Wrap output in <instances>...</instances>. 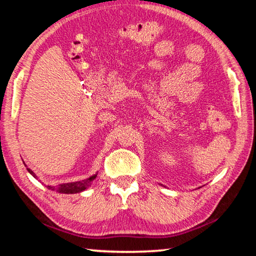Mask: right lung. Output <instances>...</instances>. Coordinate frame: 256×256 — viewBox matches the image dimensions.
I'll use <instances>...</instances> for the list:
<instances>
[{"instance_id":"right-lung-1","label":"right lung","mask_w":256,"mask_h":256,"mask_svg":"<svg viewBox=\"0 0 256 256\" xmlns=\"http://www.w3.org/2000/svg\"><path fill=\"white\" fill-rule=\"evenodd\" d=\"M27 170L32 174L34 178H37V176L34 172L27 168ZM97 177V174H94L92 176H90L89 178L82 180H78V182H71V183H63V184H58V185H46V188L52 190H56L58 193H63V194H74V193H80L82 190H84L89 188L90 185L92 184L94 180Z\"/></svg>"}]
</instances>
